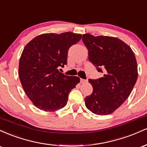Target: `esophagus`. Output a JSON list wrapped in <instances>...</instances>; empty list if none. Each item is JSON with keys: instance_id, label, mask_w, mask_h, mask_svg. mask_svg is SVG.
<instances>
[{"instance_id": "esophagus-1", "label": "esophagus", "mask_w": 147, "mask_h": 147, "mask_svg": "<svg viewBox=\"0 0 147 147\" xmlns=\"http://www.w3.org/2000/svg\"><path fill=\"white\" fill-rule=\"evenodd\" d=\"M81 83H85L87 82V79H80Z\"/></svg>"}]
</instances>
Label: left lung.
Returning <instances> with one entry per match:
<instances>
[{
    "label": "left lung",
    "mask_w": 147,
    "mask_h": 147,
    "mask_svg": "<svg viewBox=\"0 0 147 147\" xmlns=\"http://www.w3.org/2000/svg\"><path fill=\"white\" fill-rule=\"evenodd\" d=\"M82 41L88 59L102 77L89 79L93 91L85 98L86 106L96 115L113 113L125 102L138 79V65L131 48L119 38L84 34Z\"/></svg>",
    "instance_id": "obj_1"
}]
</instances>
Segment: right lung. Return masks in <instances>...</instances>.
I'll list each match as a JSON object with an SVG mask.
<instances>
[{
	"label": "right lung",
	"mask_w": 147,
	"mask_h": 147,
	"mask_svg": "<svg viewBox=\"0 0 147 147\" xmlns=\"http://www.w3.org/2000/svg\"><path fill=\"white\" fill-rule=\"evenodd\" d=\"M73 32L42 34L25 45L18 75L25 94L40 110L55 112L66 105L69 92L79 83L78 77L59 71L67 64L69 48L80 41Z\"/></svg>",
	"instance_id": "1"
}]
</instances>
